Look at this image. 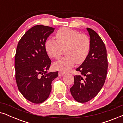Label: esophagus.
<instances>
[{
	"instance_id": "1",
	"label": "esophagus",
	"mask_w": 123,
	"mask_h": 123,
	"mask_svg": "<svg viewBox=\"0 0 123 123\" xmlns=\"http://www.w3.org/2000/svg\"><path fill=\"white\" fill-rule=\"evenodd\" d=\"M64 74V72H59V74H58L59 77H62Z\"/></svg>"
}]
</instances>
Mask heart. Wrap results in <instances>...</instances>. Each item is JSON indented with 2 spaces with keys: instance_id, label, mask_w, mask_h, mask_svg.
<instances>
[{
  "instance_id": "1",
  "label": "heart",
  "mask_w": 123,
  "mask_h": 123,
  "mask_svg": "<svg viewBox=\"0 0 123 123\" xmlns=\"http://www.w3.org/2000/svg\"><path fill=\"white\" fill-rule=\"evenodd\" d=\"M56 40L48 38L45 43V50L50 57L58 59L65 55L54 64L58 70H66L74 66L75 63L81 64L88 56L91 49V40L88 36L70 28H60L55 35Z\"/></svg>"
}]
</instances>
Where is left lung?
Instances as JSON below:
<instances>
[{
  "mask_svg": "<svg viewBox=\"0 0 123 123\" xmlns=\"http://www.w3.org/2000/svg\"><path fill=\"white\" fill-rule=\"evenodd\" d=\"M90 36L89 54L76 70L80 75H75L74 85L70 88L74 100L86 102L94 98L101 90L107 75V51L99 35L91 28H87Z\"/></svg>",
  "mask_w": 123,
  "mask_h": 123,
  "instance_id": "8db88e82",
  "label": "left lung"
}]
</instances>
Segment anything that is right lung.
<instances>
[{"label": "right lung", "mask_w": 123, "mask_h": 123, "mask_svg": "<svg viewBox=\"0 0 123 123\" xmlns=\"http://www.w3.org/2000/svg\"><path fill=\"white\" fill-rule=\"evenodd\" d=\"M55 28L36 25L28 30L18 42L15 55L16 80L25 98L35 104L45 101L51 91L52 81L58 72L48 73L51 61L45 43Z\"/></svg>", "instance_id": "1"}]
</instances>
